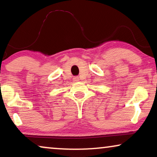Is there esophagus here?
Returning a JSON list of instances; mask_svg holds the SVG:
<instances>
[{
  "instance_id": "obj_1",
  "label": "esophagus",
  "mask_w": 157,
  "mask_h": 157,
  "mask_svg": "<svg viewBox=\"0 0 157 157\" xmlns=\"http://www.w3.org/2000/svg\"><path fill=\"white\" fill-rule=\"evenodd\" d=\"M73 80H74L75 82H77V81L80 80V79H79L78 77H74V78H73Z\"/></svg>"
}]
</instances>
